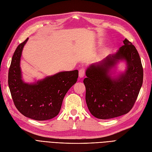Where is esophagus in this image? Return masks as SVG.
Instances as JSON below:
<instances>
[{
    "instance_id": "1",
    "label": "esophagus",
    "mask_w": 152,
    "mask_h": 152,
    "mask_svg": "<svg viewBox=\"0 0 152 152\" xmlns=\"http://www.w3.org/2000/svg\"><path fill=\"white\" fill-rule=\"evenodd\" d=\"M78 75L80 78H83L85 75V70L83 69H81L78 72Z\"/></svg>"
}]
</instances>
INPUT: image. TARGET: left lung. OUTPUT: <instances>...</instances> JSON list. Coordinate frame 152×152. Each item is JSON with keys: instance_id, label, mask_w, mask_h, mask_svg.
Masks as SVG:
<instances>
[{"instance_id": "left-lung-1", "label": "left lung", "mask_w": 152, "mask_h": 152, "mask_svg": "<svg viewBox=\"0 0 152 152\" xmlns=\"http://www.w3.org/2000/svg\"><path fill=\"white\" fill-rule=\"evenodd\" d=\"M115 54L92 64L86 72V101L94 117L101 119L116 118L132 109L142 86L143 70L138 52L125 39ZM126 63V69L115 75L116 65Z\"/></svg>"}]
</instances>
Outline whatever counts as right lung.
<instances>
[{"instance_id": "1", "label": "right lung", "mask_w": 152, "mask_h": 152, "mask_svg": "<svg viewBox=\"0 0 152 152\" xmlns=\"http://www.w3.org/2000/svg\"><path fill=\"white\" fill-rule=\"evenodd\" d=\"M28 38L20 43L12 56L8 84L15 106L24 116L45 121L58 114L65 94L77 81L78 71L60 72L33 83L23 80L20 63Z\"/></svg>"}]
</instances>
